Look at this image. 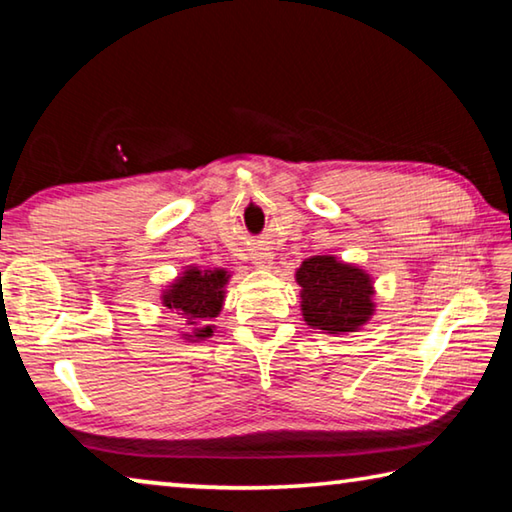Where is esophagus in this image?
I'll return each mask as SVG.
<instances>
[{
    "label": "esophagus",
    "mask_w": 512,
    "mask_h": 512,
    "mask_svg": "<svg viewBox=\"0 0 512 512\" xmlns=\"http://www.w3.org/2000/svg\"><path fill=\"white\" fill-rule=\"evenodd\" d=\"M253 259H255V264H257L259 268H266V266H271V257H268L266 253H257Z\"/></svg>",
    "instance_id": "obj_1"
}]
</instances>
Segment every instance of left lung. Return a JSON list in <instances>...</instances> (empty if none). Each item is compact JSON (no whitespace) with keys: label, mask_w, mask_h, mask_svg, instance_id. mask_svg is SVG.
Wrapping results in <instances>:
<instances>
[{"label":"left lung","mask_w":512,"mask_h":512,"mask_svg":"<svg viewBox=\"0 0 512 512\" xmlns=\"http://www.w3.org/2000/svg\"><path fill=\"white\" fill-rule=\"evenodd\" d=\"M296 280L302 287V316L314 329L354 332L372 316L370 277L361 268L316 255L302 262Z\"/></svg>","instance_id":"8db88e82"}]
</instances>
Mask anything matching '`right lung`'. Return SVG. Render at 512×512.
I'll return each instance as SVG.
<instances>
[{"instance_id":"obj_1","label":"right lung","mask_w":512,"mask_h":512,"mask_svg":"<svg viewBox=\"0 0 512 512\" xmlns=\"http://www.w3.org/2000/svg\"><path fill=\"white\" fill-rule=\"evenodd\" d=\"M225 271H189L173 284L164 296V305L176 309V314L187 318V325L194 327L189 339H207L212 334L210 320L219 314L223 305Z\"/></svg>"}]
</instances>
